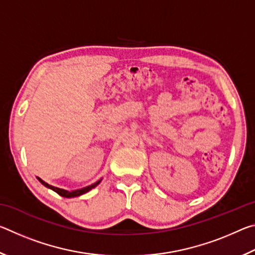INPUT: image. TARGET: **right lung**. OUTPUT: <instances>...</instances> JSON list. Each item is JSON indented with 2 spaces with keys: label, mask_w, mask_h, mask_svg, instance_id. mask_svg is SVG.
Returning a JSON list of instances; mask_svg holds the SVG:
<instances>
[{
  "label": "right lung",
  "mask_w": 255,
  "mask_h": 255,
  "mask_svg": "<svg viewBox=\"0 0 255 255\" xmlns=\"http://www.w3.org/2000/svg\"><path fill=\"white\" fill-rule=\"evenodd\" d=\"M37 179H38V181H39V182H40L41 184H44L46 188L51 189V190H53V191H55L56 193H58L59 196L65 197V198H74V197H79V196L84 195V193L89 192L90 190H92L93 188H96L97 185H98L99 183H100L101 180H102V179H100L99 181H97L96 183H93V184H91V185H88V187H85V188L77 189V190H72V191H68V190H64V189H60V188H56V187H54V185H50V184H48L47 182H45L44 180H41L40 178H38V176H37Z\"/></svg>",
  "instance_id": "1"
}]
</instances>
